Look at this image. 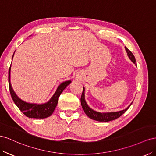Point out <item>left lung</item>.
I'll return each mask as SVG.
<instances>
[{
    "label": "left lung",
    "instance_id": "8db88e82",
    "mask_svg": "<svg viewBox=\"0 0 156 156\" xmlns=\"http://www.w3.org/2000/svg\"><path fill=\"white\" fill-rule=\"evenodd\" d=\"M126 50L127 53V55L129 57V59L131 60L133 63H134L135 64L136 63V60H135V57L134 55L133 54L132 52L128 50V48L126 47ZM85 89L83 87V91H82V94L81 96V105L82 106V108L84 112H85L86 114L87 115V116L92 119L96 120V121L98 122H107L112 121V120H114L115 119L118 118L119 117L121 116V115L126 112V111L130 107V106L131 105L132 103L130 104V105L128 106L127 108L125 110H123L121 111H119V112H106V113H101V112H96V111L92 110L91 108H90L87 105L86 100H85Z\"/></svg>",
    "mask_w": 156,
    "mask_h": 156
}]
</instances>
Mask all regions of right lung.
<instances>
[{"label": "right lung", "instance_id": "add662e5", "mask_svg": "<svg viewBox=\"0 0 156 156\" xmlns=\"http://www.w3.org/2000/svg\"><path fill=\"white\" fill-rule=\"evenodd\" d=\"M13 57H14V55H13ZM10 70L11 65L8 71V83L9 89H10V92L12 99L14 101V103L16 105V106L18 107V108L21 111V112H23L27 117L30 118H46L50 116L53 114V111H54L57 105V103H58L59 97L61 94V93L63 92L65 87L71 83V81L69 80L61 83L59 87H57L54 95L52 96L50 100L47 102L46 103L42 105L28 103L20 99V98L16 95L14 90H13L10 83Z\"/></svg>", "mask_w": 156, "mask_h": 156}]
</instances>
